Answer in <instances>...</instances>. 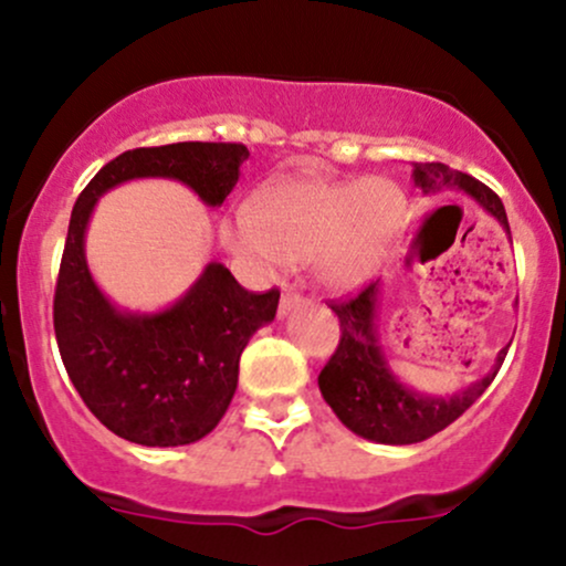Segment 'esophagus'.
Segmentation results:
<instances>
[{"mask_svg":"<svg viewBox=\"0 0 566 566\" xmlns=\"http://www.w3.org/2000/svg\"><path fill=\"white\" fill-rule=\"evenodd\" d=\"M303 303V297L297 295V292H292V290H284L282 292V301H279V316H287L292 308H295V305H301Z\"/></svg>","mask_w":566,"mask_h":566,"instance_id":"obj_1","label":"esophagus"}]
</instances>
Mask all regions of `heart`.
<instances>
[{"label": "heart", "mask_w": 566, "mask_h": 566, "mask_svg": "<svg viewBox=\"0 0 566 566\" xmlns=\"http://www.w3.org/2000/svg\"><path fill=\"white\" fill-rule=\"evenodd\" d=\"M405 229L407 197L394 180L295 175L258 191L247 220H226L220 242L265 263L314 261L329 290L348 292L378 276Z\"/></svg>", "instance_id": "b5f03b06"}]
</instances>
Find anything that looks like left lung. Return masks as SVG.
Wrapping results in <instances>:
<instances>
[{
	"label": "left lung",
	"instance_id": "1",
	"mask_svg": "<svg viewBox=\"0 0 566 566\" xmlns=\"http://www.w3.org/2000/svg\"><path fill=\"white\" fill-rule=\"evenodd\" d=\"M412 180L415 186L423 188V193H469L486 216L503 226L511 239L503 201L471 175L450 170L441 161H426V165L415 161ZM378 305L380 282L369 284L354 301L333 303L335 316L340 319V343H337L333 359L322 369L319 391L340 418V423L356 437L378 441V444H418L458 420L486 391V386L495 380L511 343L500 348L490 373L473 380L471 386L447 396L420 394L396 378L388 365L378 335Z\"/></svg>",
	"mask_w": 566,
	"mask_h": 566
}]
</instances>
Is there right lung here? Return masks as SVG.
<instances>
[{
    "mask_svg": "<svg viewBox=\"0 0 566 566\" xmlns=\"http://www.w3.org/2000/svg\"><path fill=\"white\" fill-rule=\"evenodd\" d=\"M250 157L242 143H170L133 148L90 180L71 210L53 322L61 359L90 412L116 437L143 447L205 439L229 409L239 356L274 322L279 290L247 292L223 263L159 311L119 308L97 287L84 255L97 199L140 178L178 180L207 207H220Z\"/></svg>",
    "mask_w": 566,
    "mask_h": 566,
    "instance_id": "obj_1",
    "label": "right lung"
}]
</instances>
